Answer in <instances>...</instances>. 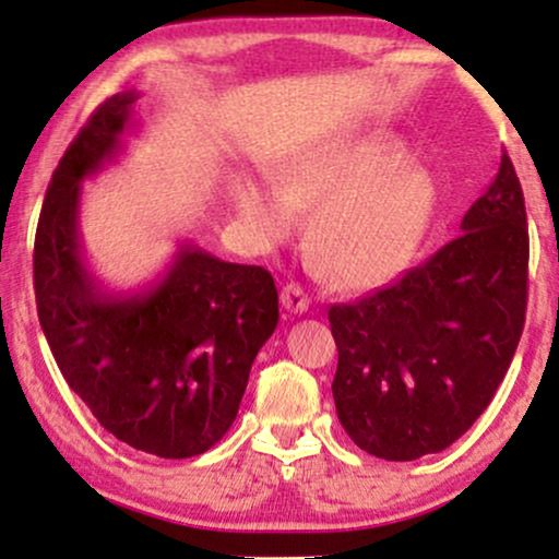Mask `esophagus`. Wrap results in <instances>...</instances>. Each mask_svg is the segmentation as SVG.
I'll use <instances>...</instances> for the list:
<instances>
[{
	"mask_svg": "<svg viewBox=\"0 0 559 559\" xmlns=\"http://www.w3.org/2000/svg\"><path fill=\"white\" fill-rule=\"evenodd\" d=\"M281 301H284L288 312H297V316L307 312V307H310V297L299 284H286L284 292H281Z\"/></svg>",
	"mask_w": 559,
	"mask_h": 559,
	"instance_id": "esophagus-1",
	"label": "esophagus"
}]
</instances>
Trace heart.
Instances as JSON below:
<instances>
[{"label": "heart", "mask_w": 559, "mask_h": 559, "mask_svg": "<svg viewBox=\"0 0 559 559\" xmlns=\"http://www.w3.org/2000/svg\"><path fill=\"white\" fill-rule=\"evenodd\" d=\"M431 173L407 159V146L386 133L338 141L294 159L278 186L241 181L236 210L262 247L284 243L297 210H316L310 258L331 284L368 288L404 265L431 221Z\"/></svg>", "instance_id": "1"}]
</instances>
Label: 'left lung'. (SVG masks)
Here are the masks:
<instances>
[{
	"label": "left lung",
	"instance_id": "left-lung-1",
	"mask_svg": "<svg viewBox=\"0 0 559 559\" xmlns=\"http://www.w3.org/2000/svg\"><path fill=\"white\" fill-rule=\"evenodd\" d=\"M463 234L394 284L329 310L333 402L357 447L407 463L447 449L489 407L528 299V223L507 152Z\"/></svg>",
	"mask_w": 559,
	"mask_h": 559
}]
</instances>
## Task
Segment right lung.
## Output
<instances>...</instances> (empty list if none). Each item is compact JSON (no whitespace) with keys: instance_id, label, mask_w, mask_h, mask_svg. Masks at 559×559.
Returning <instances> with one entry per match:
<instances>
[{"instance_id":"add662e5","label":"right lung","mask_w":559,"mask_h":559,"mask_svg":"<svg viewBox=\"0 0 559 559\" xmlns=\"http://www.w3.org/2000/svg\"><path fill=\"white\" fill-rule=\"evenodd\" d=\"M136 99L102 102L57 165L36 228V307L57 368L99 426L141 452L183 460L236 420L254 357L278 325V292L265 267L191 243L139 294L94 278L79 236L81 181L123 150Z\"/></svg>"}]
</instances>
